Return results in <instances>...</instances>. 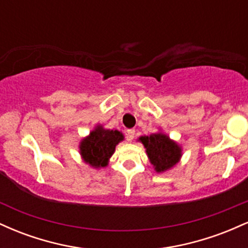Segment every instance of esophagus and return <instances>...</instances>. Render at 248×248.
<instances>
[{"label":"esophagus","instance_id":"34e87169","mask_svg":"<svg viewBox=\"0 0 248 248\" xmlns=\"http://www.w3.org/2000/svg\"><path fill=\"white\" fill-rule=\"evenodd\" d=\"M127 140L128 141H133L134 136H135V130L134 129H127Z\"/></svg>","mask_w":248,"mask_h":248}]
</instances>
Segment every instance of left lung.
Returning a JSON list of instances; mask_svg holds the SVG:
<instances>
[{
  "label": "left lung",
  "instance_id": "1",
  "mask_svg": "<svg viewBox=\"0 0 248 248\" xmlns=\"http://www.w3.org/2000/svg\"><path fill=\"white\" fill-rule=\"evenodd\" d=\"M138 141H140L146 148L148 160L157 173H163L173 169L183 155L181 144L170 139L168 134L161 129L148 136H140Z\"/></svg>",
  "mask_w": 248,
  "mask_h": 248
}]
</instances>
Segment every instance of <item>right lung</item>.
Instances as JSON below:
<instances>
[{"label":"right lung","mask_w":248,"mask_h":248,"mask_svg":"<svg viewBox=\"0 0 248 248\" xmlns=\"http://www.w3.org/2000/svg\"><path fill=\"white\" fill-rule=\"evenodd\" d=\"M124 140V135L120 130L107 129L98 124L79 142L81 160L93 169L107 167L116 146Z\"/></svg>","instance_id":"obj_1"}]
</instances>
